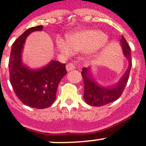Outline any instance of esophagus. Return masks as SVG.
Listing matches in <instances>:
<instances>
[{
	"label": "esophagus",
	"mask_w": 146,
	"mask_h": 146,
	"mask_svg": "<svg viewBox=\"0 0 146 146\" xmlns=\"http://www.w3.org/2000/svg\"><path fill=\"white\" fill-rule=\"evenodd\" d=\"M66 69H67V72L73 70L75 69V64H74L73 63H69V64H67V66H66Z\"/></svg>",
	"instance_id": "obj_1"
}]
</instances>
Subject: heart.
<instances>
[{
    "instance_id": "1",
    "label": "heart",
    "mask_w": 146,
    "mask_h": 146,
    "mask_svg": "<svg viewBox=\"0 0 146 146\" xmlns=\"http://www.w3.org/2000/svg\"><path fill=\"white\" fill-rule=\"evenodd\" d=\"M108 41L106 35L98 30H79L66 35V43L58 40V48L65 54L73 52L86 51L88 55L94 57Z\"/></svg>"
}]
</instances>
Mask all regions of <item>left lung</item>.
<instances>
[{"label": "left lung", "instance_id": "1", "mask_svg": "<svg viewBox=\"0 0 146 146\" xmlns=\"http://www.w3.org/2000/svg\"><path fill=\"white\" fill-rule=\"evenodd\" d=\"M123 54L128 61V67L119 81L113 85L103 86L94 79L91 67H83L82 76L84 80L83 98L86 104L90 106H101L110 104L120 98L128 81L130 71L131 69V51L128 43L122 36L120 41Z\"/></svg>", "mask_w": 146, "mask_h": 146}]
</instances>
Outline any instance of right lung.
Returning a JSON list of instances; mask_svg holds the SVG:
<instances>
[{"label": "right lung", "mask_w": 146, "mask_h": 146, "mask_svg": "<svg viewBox=\"0 0 146 146\" xmlns=\"http://www.w3.org/2000/svg\"><path fill=\"white\" fill-rule=\"evenodd\" d=\"M42 25L24 32L12 46L9 61V80L15 94L27 106L36 109L50 106L56 99L58 86L67 74L65 64L52 60L39 69H31L22 61L26 38L32 32L42 30Z\"/></svg>", "instance_id": "add662e5"}]
</instances>
